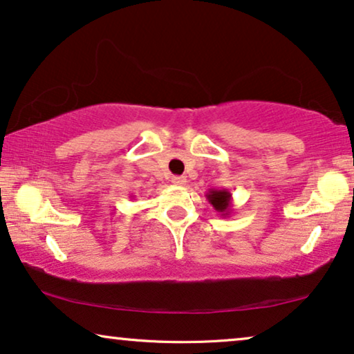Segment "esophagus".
I'll use <instances>...</instances> for the list:
<instances>
[{
	"instance_id": "esophagus-1",
	"label": "esophagus",
	"mask_w": 354,
	"mask_h": 354,
	"mask_svg": "<svg viewBox=\"0 0 354 354\" xmlns=\"http://www.w3.org/2000/svg\"><path fill=\"white\" fill-rule=\"evenodd\" d=\"M171 183L176 186H185L186 185V178L185 176H173Z\"/></svg>"
}]
</instances>
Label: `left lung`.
Listing matches in <instances>:
<instances>
[{"label":"left lung","mask_w":354,"mask_h":354,"mask_svg":"<svg viewBox=\"0 0 354 354\" xmlns=\"http://www.w3.org/2000/svg\"><path fill=\"white\" fill-rule=\"evenodd\" d=\"M209 204L212 205L214 210H217V214L221 217H229L232 212V194L229 189H210L207 194Z\"/></svg>","instance_id":"left-lung-1"}]
</instances>
